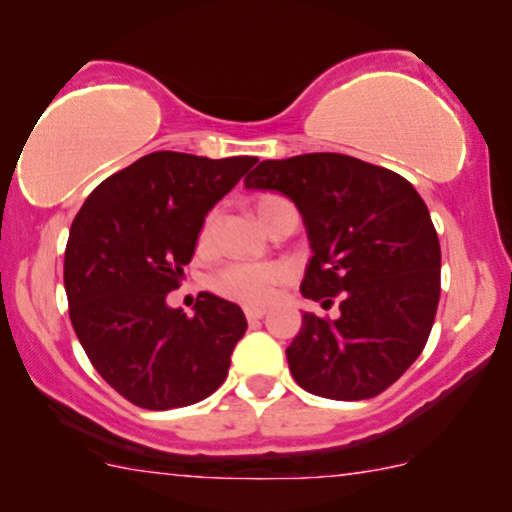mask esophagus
<instances>
[{"mask_svg":"<svg viewBox=\"0 0 512 512\" xmlns=\"http://www.w3.org/2000/svg\"><path fill=\"white\" fill-rule=\"evenodd\" d=\"M262 317H264L262 307H245V319H248V322H260Z\"/></svg>","mask_w":512,"mask_h":512,"instance_id":"esophagus-1","label":"esophagus"}]
</instances>
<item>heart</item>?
<instances>
[{
    "instance_id": "obj_1",
    "label": "heart",
    "mask_w": 512,
    "mask_h": 512,
    "mask_svg": "<svg viewBox=\"0 0 512 512\" xmlns=\"http://www.w3.org/2000/svg\"><path fill=\"white\" fill-rule=\"evenodd\" d=\"M286 202V197L264 193L257 197L255 212L262 221H267L269 214L276 205ZM219 224L221 217L217 209L207 214L205 221H202L200 233H197V245L202 250L214 248L219 236ZM283 267L279 264H262V262H231L226 267H221L217 274H212L209 279V288L214 293L221 295V298L233 300V303L240 305H264L269 298H272L276 286L283 281Z\"/></svg>"
}]
</instances>
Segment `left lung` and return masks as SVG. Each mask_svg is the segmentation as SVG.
Masks as SVG:
<instances>
[{
  "mask_svg": "<svg viewBox=\"0 0 512 512\" xmlns=\"http://www.w3.org/2000/svg\"><path fill=\"white\" fill-rule=\"evenodd\" d=\"M245 188L295 202L315 252L300 293L341 310L305 312L286 348L293 379L331 400L379 396L420 357L439 307L441 245L420 193L396 171L336 152L264 159Z\"/></svg>",
  "mask_w": 512,
  "mask_h": 512,
  "instance_id": "obj_1",
  "label": "left lung"
}]
</instances>
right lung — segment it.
I'll list each match as a JSON object with an SVG mask.
<instances>
[{
	"label": "right lung",
	"mask_w": 512,
	"mask_h": 512,
	"mask_svg": "<svg viewBox=\"0 0 512 512\" xmlns=\"http://www.w3.org/2000/svg\"><path fill=\"white\" fill-rule=\"evenodd\" d=\"M255 162L152 152L102 181L73 219L64 252L73 331L100 377L138 408L200 403L229 374L248 329L243 310L200 293L188 317L166 293L181 286L205 214Z\"/></svg>",
	"instance_id": "obj_1"
}]
</instances>
